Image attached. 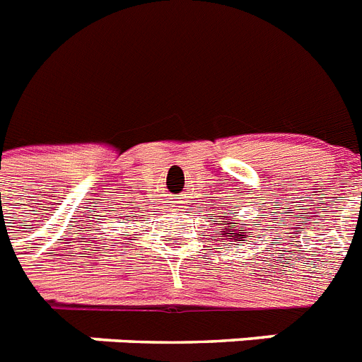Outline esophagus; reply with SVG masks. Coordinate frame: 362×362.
Masks as SVG:
<instances>
[{
    "mask_svg": "<svg viewBox=\"0 0 362 362\" xmlns=\"http://www.w3.org/2000/svg\"><path fill=\"white\" fill-rule=\"evenodd\" d=\"M170 203H172L174 207H177V203H181V199H179V198H170Z\"/></svg>",
    "mask_w": 362,
    "mask_h": 362,
    "instance_id": "esophagus-1",
    "label": "esophagus"
}]
</instances>
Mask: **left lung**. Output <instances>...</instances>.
<instances>
[{"mask_svg":"<svg viewBox=\"0 0 362 362\" xmlns=\"http://www.w3.org/2000/svg\"><path fill=\"white\" fill-rule=\"evenodd\" d=\"M233 214V216H220V220H229L226 226H223V231H220V235H222V240H229V242H240L244 240V238L247 237V231L246 229H240L242 226H246V223H240V226H231V223H235V220H237V214L235 213H229Z\"/></svg>","mask_w":362,"mask_h":362,"instance_id":"left-lung-1","label":"left lung"}]
</instances>
